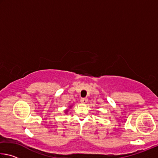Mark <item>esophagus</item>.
<instances>
[{"instance_id":"obj_1","label":"esophagus","mask_w":158,"mask_h":158,"mask_svg":"<svg viewBox=\"0 0 158 158\" xmlns=\"http://www.w3.org/2000/svg\"><path fill=\"white\" fill-rule=\"evenodd\" d=\"M81 102L83 103V104H85L88 102V99L87 98H81Z\"/></svg>"}]
</instances>
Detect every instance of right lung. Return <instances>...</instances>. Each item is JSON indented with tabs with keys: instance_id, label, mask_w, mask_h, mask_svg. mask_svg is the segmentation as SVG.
<instances>
[{
	"instance_id": "right-lung-1",
	"label": "right lung",
	"mask_w": 158,
	"mask_h": 158,
	"mask_svg": "<svg viewBox=\"0 0 158 158\" xmlns=\"http://www.w3.org/2000/svg\"><path fill=\"white\" fill-rule=\"evenodd\" d=\"M70 108H72V106H68V109H65V114H68V111H69V109H70Z\"/></svg>"
}]
</instances>
